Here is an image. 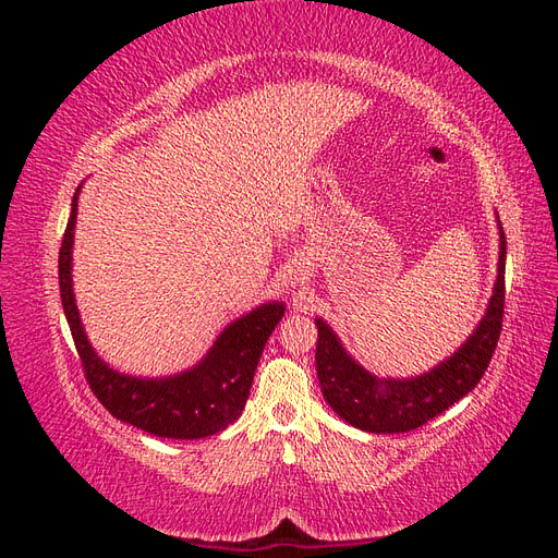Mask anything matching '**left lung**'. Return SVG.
Segmentation results:
<instances>
[{
  "label": "left lung",
  "mask_w": 558,
  "mask_h": 558,
  "mask_svg": "<svg viewBox=\"0 0 558 558\" xmlns=\"http://www.w3.org/2000/svg\"><path fill=\"white\" fill-rule=\"evenodd\" d=\"M500 228V221H498ZM505 232L498 279L480 326L453 356L410 379H379L353 361L324 318H316V375L320 393L347 424L365 433H408L428 424L477 386L498 344L505 307Z\"/></svg>",
  "instance_id": "left-lung-1"
}]
</instances>
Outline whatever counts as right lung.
<instances>
[{
	"label": "right lung",
	"mask_w": 558,
	"mask_h": 558,
	"mask_svg": "<svg viewBox=\"0 0 558 558\" xmlns=\"http://www.w3.org/2000/svg\"><path fill=\"white\" fill-rule=\"evenodd\" d=\"M81 189V185H78ZM76 199L60 246L58 279L62 310L70 324L83 373L97 400L130 426L170 440H197L226 430L244 410L253 375L267 337L283 316L281 302H267L218 335L209 353L195 367L165 379H142L116 373L90 347L76 310L72 289V246L76 226Z\"/></svg>",
	"instance_id": "add662e5"
}]
</instances>
